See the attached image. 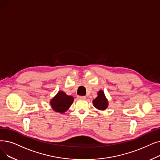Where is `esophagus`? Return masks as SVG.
<instances>
[{"mask_svg":"<svg viewBox=\"0 0 160 160\" xmlns=\"http://www.w3.org/2000/svg\"><path fill=\"white\" fill-rule=\"evenodd\" d=\"M78 99H86V96H78Z\"/></svg>","mask_w":160,"mask_h":160,"instance_id":"34e87169","label":"esophagus"}]
</instances>
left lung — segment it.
<instances>
[{
	"mask_svg": "<svg viewBox=\"0 0 160 160\" xmlns=\"http://www.w3.org/2000/svg\"><path fill=\"white\" fill-rule=\"evenodd\" d=\"M97 95L98 96L93 100V106L98 110H105L108 107V102L105 95V93L102 90H100Z\"/></svg>",
	"mask_w": 160,
	"mask_h": 160,
	"instance_id": "8db88e82",
	"label": "left lung"
}]
</instances>
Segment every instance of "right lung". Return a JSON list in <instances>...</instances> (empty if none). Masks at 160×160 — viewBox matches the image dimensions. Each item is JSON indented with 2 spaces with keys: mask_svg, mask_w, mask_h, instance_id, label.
I'll return each mask as SVG.
<instances>
[{
  "mask_svg": "<svg viewBox=\"0 0 160 160\" xmlns=\"http://www.w3.org/2000/svg\"><path fill=\"white\" fill-rule=\"evenodd\" d=\"M73 101V97L67 95L65 92L60 91L50 101V105L55 112L63 114L71 106Z\"/></svg>",
  "mask_w": 160,
  "mask_h": 160,
  "instance_id": "obj_1",
  "label": "right lung"
}]
</instances>
